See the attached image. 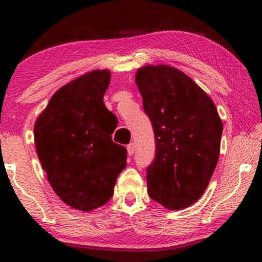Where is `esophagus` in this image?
Listing matches in <instances>:
<instances>
[{
  "label": "esophagus",
  "mask_w": 262,
  "mask_h": 262,
  "mask_svg": "<svg viewBox=\"0 0 262 262\" xmlns=\"http://www.w3.org/2000/svg\"><path fill=\"white\" fill-rule=\"evenodd\" d=\"M134 151H135V144L134 143H130L127 145V152L129 156H132V155H134Z\"/></svg>",
  "instance_id": "esophagus-1"
}]
</instances>
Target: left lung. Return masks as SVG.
Segmentation results:
<instances>
[{"mask_svg":"<svg viewBox=\"0 0 262 262\" xmlns=\"http://www.w3.org/2000/svg\"><path fill=\"white\" fill-rule=\"evenodd\" d=\"M135 82L156 142V156L147 168L148 194L168 210L184 209L209 185L223 122L210 97L179 69L144 66Z\"/></svg>","mask_w":262,"mask_h":262,"instance_id":"8db88e82","label":"left lung"}]
</instances>
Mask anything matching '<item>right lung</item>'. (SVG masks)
Returning <instances> with one entry per match:
<instances>
[{
  "label": "right lung",
  "mask_w": 262,
  "mask_h": 262,
  "mask_svg": "<svg viewBox=\"0 0 262 262\" xmlns=\"http://www.w3.org/2000/svg\"><path fill=\"white\" fill-rule=\"evenodd\" d=\"M110 81L107 69L75 78L53 95L34 123L35 149L48 183L77 210L104 206L127 165L126 148L111 136L114 114L103 100Z\"/></svg>",
  "instance_id": "add662e5"
}]
</instances>
